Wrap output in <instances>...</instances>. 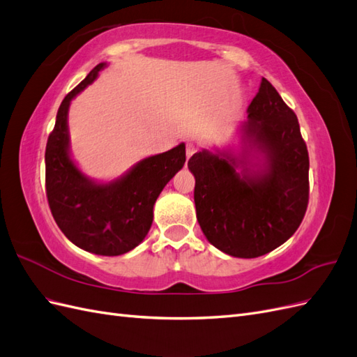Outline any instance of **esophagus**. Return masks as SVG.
Listing matches in <instances>:
<instances>
[{
	"instance_id": "1",
	"label": "esophagus",
	"mask_w": 357,
	"mask_h": 357,
	"mask_svg": "<svg viewBox=\"0 0 357 357\" xmlns=\"http://www.w3.org/2000/svg\"><path fill=\"white\" fill-rule=\"evenodd\" d=\"M196 151H197V146L195 145V144H187V148H185V152H187V160L192 155V154H196Z\"/></svg>"
}]
</instances>
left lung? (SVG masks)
I'll use <instances>...</instances> for the list:
<instances>
[{
  "mask_svg": "<svg viewBox=\"0 0 357 357\" xmlns=\"http://www.w3.org/2000/svg\"><path fill=\"white\" fill-rule=\"evenodd\" d=\"M241 127V151L202 149L188 160L203 235L233 257L254 259L282 245L308 206L310 158L294 112L269 80Z\"/></svg>",
  "mask_w": 357,
  "mask_h": 357,
  "instance_id": "1",
  "label": "left lung"
}]
</instances>
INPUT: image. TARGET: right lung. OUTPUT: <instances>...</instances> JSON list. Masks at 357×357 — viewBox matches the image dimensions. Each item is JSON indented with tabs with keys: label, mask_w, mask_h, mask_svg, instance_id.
<instances>
[{
	"label": "right lung",
	"mask_w": 357,
	"mask_h": 357,
	"mask_svg": "<svg viewBox=\"0 0 357 357\" xmlns=\"http://www.w3.org/2000/svg\"><path fill=\"white\" fill-rule=\"evenodd\" d=\"M106 66L91 70L58 109L45 154L46 196L58 227L76 247L98 256H121L148 235L157 197L184 167L185 144L140 160L110 182H97L80 172L70 155L68 107Z\"/></svg>",
	"instance_id": "add662e5"
}]
</instances>
